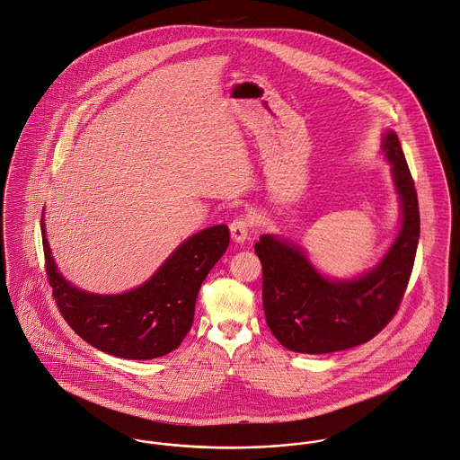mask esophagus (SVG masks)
Masks as SVG:
<instances>
[{
    "instance_id": "34e87169",
    "label": "esophagus",
    "mask_w": 460,
    "mask_h": 460,
    "mask_svg": "<svg viewBox=\"0 0 460 460\" xmlns=\"http://www.w3.org/2000/svg\"><path fill=\"white\" fill-rule=\"evenodd\" d=\"M253 226V219L250 216H239L230 223V232H232V239L235 243H244L252 232Z\"/></svg>"
}]
</instances>
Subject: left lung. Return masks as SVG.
Wrapping results in <instances>:
<instances>
[{
  "label": "left lung",
  "mask_w": 460,
  "mask_h": 460,
  "mask_svg": "<svg viewBox=\"0 0 460 460\" xmlns=\"http://www.w3.org/2000/svg\"><path fill=\"white\" fill-rule=\"evenodd\" d=\"M382 150L400 194L402 230L375 270L353 280H330L314 270L300 246L275 235H262L255 244L268 326L291 351L317 355L367 342L402 304L420 241V207L394 132L385 134Z\"/></svg>",
  "instance_id": "8db88e82"
}]
</instances>
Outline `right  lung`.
<instances>
[{"mask_svg":"<svg viewBox=\"0 0 460 460\" xmlns=\"http://www.w3.org/2000/svg\"><path fill=\"white\" fill-rule=\"evenodd\" d=\"M46 277L67 324L91 346L121 358L148 360L180 346L192 326L199 288L230 243L226 225L205 228L181 243L141 288L93 295L57 271L40 219Z\"/></svg>","mask_w":460,"mask_h":460,"instance_id":"1","label":"right lung"}]
</instances>
